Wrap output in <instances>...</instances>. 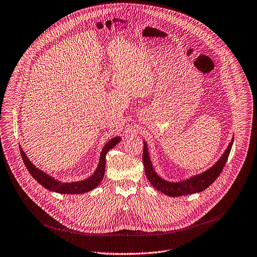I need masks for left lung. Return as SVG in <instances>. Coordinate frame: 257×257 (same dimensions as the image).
<instances>
[{
  "label": "left lung",
  "mask_w": 257,
  "mask_h": 257,
  "mask_svg": "<svg viewBox=\"0 0 257 257\" xmlns=\"http://www.w3.org/2000/svg\"><path fill=\"white\" fill-rule=\"evenodd\" d=\"M234 138H232V141L230 142L229 146L223 156L219 158V160L208 170L205 172L193 176L187 180L181 181V182H168L161 178L156 171L153 168L149 152H148V145L146 142L143 141L144 148H143V154H142V160L144 165V170L146 177H148L151 184L159 191L163 192L164 194L171 196V197H178V196H184L188 194L198 193L203 190H205L207 187H209L212 183L217 179V177L223 171L227 161L228 157L230 155L232 145H233Z\"/></svg>",
  "instance_id": "8db88e82"
}]
</instances>
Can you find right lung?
Listing matches in <instances>:
<instances>
[{"label":"right lung","mask_w":257,"mask_h":257,"mask_svg":"<svg viewBox=\"0 0 257 257\" xmlns=\"http://www.w3.org/2000/svg\"><path fill=\"white\" fill-rule=\"evenodd\" d=\"M121 141V137L117 136L112 138L106 144L103 146V149L100 153L99 163L95 172L87 179L78 181V182H70V183H63L61 181L56 180L55 178L51 177L50 175L46 174L42 170L36 168L26 157L22 149H20L21 157L24 162L25 167L27 168L30 175L34 178L35 181H38L40 184L48 190L55 191L61 194H82L94 189L99 183L101 182L103 175H104V168H105V155L106 153L112 150L114 146Z\"/></svg>","instance_id":"1"}]
</instances>
